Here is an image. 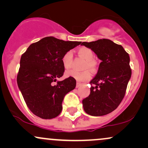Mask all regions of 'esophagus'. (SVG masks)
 I'll use <instances>...</instances> for the list:
<instances>
[{
	"mask_svg": "<svg viewBox=\"0 0 148 148\" xmlns=\"http://www.w3.org/2000/svg\"><path fill=\"white\" fill-rule=\"evenodd\" d=\"M81 86H82V84H81V83H79V82L76 83V88L81 87Z\"/></svg>",
	"mask_w": 148,
	"mask_h": 148,
	"instance_id": "34e87169",
	"label": "esophagus"
}]
</instances>
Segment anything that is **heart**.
<instances>
[{
    "label": "heart",
    "instance_id": "obj_1",
    "mask_svg": "<svg viewBox=\"0 0 148 148\" xmlns=\"http://www.w3.org/2000/svg\"><path fill=\"white\" fill-rule=\"evenodd\" d=\"M78 53L81 58L86 60L84 68V69H90L94 70L96 68L97 63L95 61V53L91 49L88 47H80L77 50ZM73 58V53L72 51H68L62 56V63L64 68L69 69L71 67L72 60ZM66 77H71L76 80L77 81H86L90 79L92 74L90 71L85 70L84 72H76L75 70H67L65 72Z\"/></svg>",
    "mask_w": 148,
    "mask_h": 148
}]
</instances>
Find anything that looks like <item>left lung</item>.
<instances>
[{"label": "left lung", "mask_w": 148, "mask_h": 148, "mask_svg": "<svg viewBox=\"0 0 148 148\" xmlns=\"http://www.w3.org/2000/svg\"><path fill=\"white\" fill-rule=\"evenodd\" d=\"M101 60L97 75L90 81V94L83 99L84 111L92 116H101L118 108L125 95L132 76L130 56L121 45L108 39L82 42Z\"/></svg>", "instance_id": "1"}]
</instances>
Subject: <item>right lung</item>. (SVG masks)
I'll use <instances>...</instances> for the list:
<instances>
[{
    "label": "right lung",
    "instance_id": "right-lung-1",
    "mask_svg": "<svg viewBox=\"0 0 148 148\" xmlns=\"http://www.w3.org/2000/svg\"><path fill=\"white\" fill-rule=\"evenodd\" d=\"M81 43L47 37L30 45L22 54L16 81L33 114L42 119L60 114L64 96L75 88L76 82L69 77L56 85L53 83L64 74L62 56Z\"/></svg>",
    "mask_w": 148,
    "mask_h": 148
}]
</instances>
